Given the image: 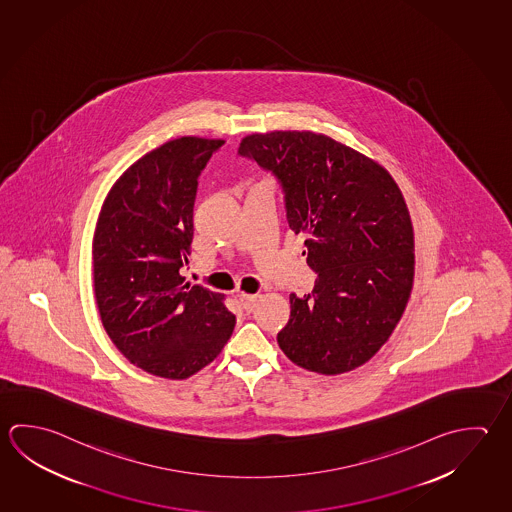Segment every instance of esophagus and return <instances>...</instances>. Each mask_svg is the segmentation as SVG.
<instances>
[{
	"label": "esophagus",
	"mask_w": 512,
	"mask_h": 512,
	"mask_svg": "<svg viewBox=\"0 0 512 512\" xmlns=\"http://www.w3.org/2000/svg\"><path fill=\"white\" fill-rule=\"evenodd\" d=\"M256 301H258L256 294H240V303H242L245 312H251L254 305H256Z\"/></svg>",
	"instance_id": "34e87169"
}]
</instances>
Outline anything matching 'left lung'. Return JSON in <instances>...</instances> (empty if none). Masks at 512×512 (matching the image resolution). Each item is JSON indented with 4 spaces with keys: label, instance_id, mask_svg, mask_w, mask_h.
Here are the masks:
<instances>
[{
    "label": "left lung",
    "instance_id": "1",
    "mask_svg": "<svg viewBox=\"0 0 512 512\" xmlns=\"http://www.w3.org/2000/svg\"><path fill=\"white\" fill-rule=\"evenodd\" d=\"M238 153L278 178L290 229L307 240L314 290L290 294L279 348L308 372L339 375L372 359L408 305L415 234L388 169L314 131L252 133Z\"/></svg>",
    "mask_w": 512,
    "mask_h": 512
}]
</instances>
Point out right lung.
<instances>
[{
  "instance_id": "1",
  "label": "right lung",
  "mask_w": 512,
  "mask_h": 512,
  "mask_svg": "<svg viewBox=\"0 0 512 512\" xmlns=\"http://www.w3.org/2000/svg\"><path fill=\"white\" fill-rule=\"evenodd\" d=\"M223 142L180 137L146 153L113 184L93 234L104 330L131 364L164 379L182 381L213 363L236 325L222 294L180 276L198 175Z\"/></svg>"
}]
</instances>
